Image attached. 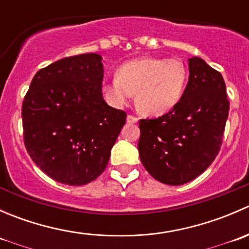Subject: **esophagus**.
Listing matches in <instances>:
<instances>
[{
	"label": "esophagus",
	"instance_id": "esophagus-1",
	"mask_svg": "<svg viewBox=\"0 0 249 249\" xmlns=\"http://www.w3.org/2000/svg\"><path fill=\"white\" fill-rule=\"evenodd\" d=\"M126 120H127V123H129V124H134V123H137V122H139V118L135 117V115L129 114V115H127Z\"/></svg>",
	"mask_w": 249,
	"mask_h": 249
}]
</instances>
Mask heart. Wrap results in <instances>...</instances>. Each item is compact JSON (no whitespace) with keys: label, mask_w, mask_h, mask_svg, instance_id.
Here are the masks:
<instances>
[{"label":"heart","mask_w":249,"mask_h":249,"mask_svg":"<svg viewBox=\"0 0 249 249\" xmlns=\"http://www.w3.org/2000/svg\"><path fill=\"white\" fill-rule=\"evenodd\" d=\"M188 70L179 59L140 57L118 69L117 77L105 85L110 101L123 106L136 92V102L143 113L161 115L170 112L179 102Z\"/></svg>","instance_id":"heart-1"}]
</instances>
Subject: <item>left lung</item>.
Returning a JSON list of instances; mask_svg holds the SVG:
<instances>
[{"label": "left lung", "instance_id": "obj_1", "mask_svg": "<svg viewBox=\"0 0 249 249\" xmlns=\"http://www.w3.org/2000/svg\"><path fill=\"white\" fill-rule=\"evenodd\" d=\"M189 73L179 102L170 112L140 120L141 161L152 177L169 185L190 182L212 164L229 114L220 72L194 56Z\"/></svg>", "mask_w": 249, "mask_h": 249}]
</instances>
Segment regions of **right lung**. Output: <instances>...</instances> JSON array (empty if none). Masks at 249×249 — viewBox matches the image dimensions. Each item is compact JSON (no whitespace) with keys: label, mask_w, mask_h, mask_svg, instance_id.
<instances>
[{"label":"right lung","mask_w":249,"mask_h":249,"mask_svg":"<svg viewBox=\"0 0 249 249\" xmlns=\"http://www.w3.org/2000/svg\"><path fill=\"white\" fill-rule=\"evenodd\" d=\"M101 60L91 53L53 62L35 74L22 101L25 148L56 182L96 179L126 122V113L102 97Z\"/></svg>","instance_id":"add662e5"}]
</instances>
